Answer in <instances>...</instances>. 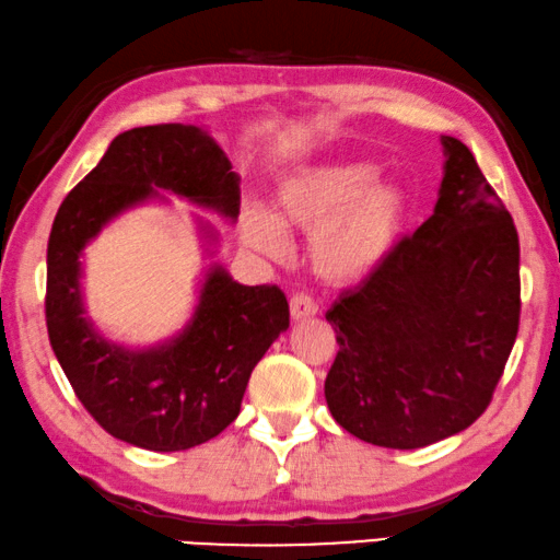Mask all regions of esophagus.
<instances>
[{"mask_svg": "<svg viewBox=\"0 0 560 560\" xmlns=\"http://www.w3.org/2000/svg\"><path fill=\"white\" fill-rule=\"evenodd\" d=\"M289 310H291V319L294 322H302V319H310L317 314V304H314L312 296L306 294H294L289 302Z\"/></svg>", "mask_w": 560, "mask_h": 560, "instance_id": "esophagus-1", "label": "esophagus"}]
</instances>
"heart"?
Masks as SVG:
<instances>
[{"instance_id":"obj_1","label":"heart","mask_w":560,"mask_h":560,"mask_svg":"<svg viewBox=\"0 0 560 560\" xmlns=\"http://www.w3.org/2000/svg\"><path fill=\"white\" fill-rule=\"evenodd\" d=\"M408 220L398 185L375 179L368 162L317 164L277 185L273 212L248 205L241 235L269 258L289 254V235H310V264L319 279L352 283L373 273L396 248Z\"/></svg>"}]
</instances>
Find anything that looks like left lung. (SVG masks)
I'll return each instance as SVG.
<instances>
[{
	"label": "left lung",
	"instance_id": "obj_1",
	"mask_svg": "<svg viewBox=\"0 0 560 560\" xmlns=\"http://www.w3.org/2000/svg\"><path fill=\"white\" fill-rule=\"evenodd\" d=\"M441 147L434 215L325 314L340 345L325 381L332 419L385 448L471 427L517 337L513 218L459 139L441 137Z\"/></svg>",
	"mask_w": 560,
	"mask_h": 560
}]
</instances>
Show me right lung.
Returning <instances> with one entry per match:
<instances>
[{
	"mask_svg": "<svg viewBox=\"0 0 560 560\" xmlns=\"http://www.w3.org/2000/svg\"><path fill=\"white\" fill-rule=\"evenodd\" d=\"M241 177L200 126L119 133L62 200L47 241V335L75 396L108 434L149 452H183L231 427L256 362L289 327L279 287H243L220 264L205 271L187 325L154 348L106 340L85 317L83 250L129 208L177 195L238 220ZM208 246L218 231L198 218ZM212 256L215 250L208 248Z\"/></svg>",
	"mask_w": 560,
	"mask_h": 560,
	"instance_id": "1",
	"label": "right lung"
}]
</instances>
